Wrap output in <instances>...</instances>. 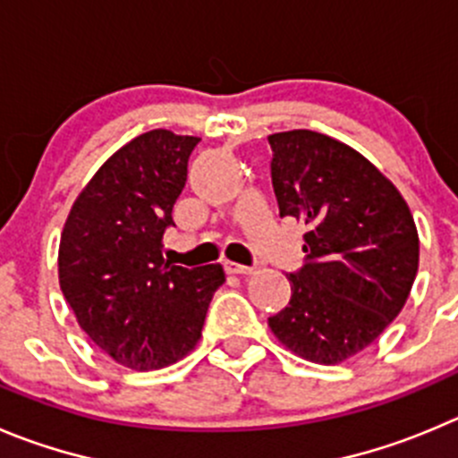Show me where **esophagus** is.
I'll use <instances>...</instances> for the list:
<instances>
[{"label": "esophagus", "mask_w": 458, "mask_h": 458, "mask_svg": "<svg viewBox=\"0 0 458 458\" xmlns=\"http://www.w3.org/2000/svg\"><path fill=\"white\" fill-rule=\"evenodd\" d=\"M225 269L229 274H236V276H247V274H254V267H247V265H241V263H232V260H226Z\"/></svg>", "instance_id": "obj_1"}]
</instances>
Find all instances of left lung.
Listing matches in <instances>:
<instances>
[{
  "mask_svg": "<svg viewBox=\"0 0 458 458\" xmlns=\"http://www.w3.org/2000/svg\"><path fill=\"white\" fill-rule=\"evenodd\" d=\"M281 216L308 226L306 265L290 274V306L269 317L294 355L339 364L371 346L407 303L418 232L407 202L346 143L290 130L267 137Z\"/></svg>",
  "mask_w": 458,
  "mask_h": 458,
  "instance_id": "obj_1",
  "label": "left lung"
}]
</instances>
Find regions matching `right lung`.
<instances>
[{"label": "right lung", "instance_id": "1", "mask_svg": "<svg viewBox=\"0 0 458 458\" xmlns=\"http://www.w3.org/2000/svg\"><path fill=\"white\" fill-rule=\"evenodd\" d=\"M198 137L150 130L114 152L64 220L58 281L78 326L132 371L180 362L198 346L220 263L186 269L161 256Z\"/></svg>", "mask_w": 458, "mask_h": 458}]
</instances>
